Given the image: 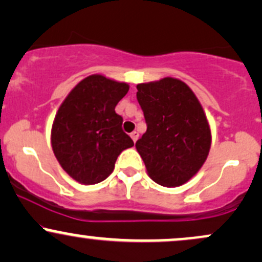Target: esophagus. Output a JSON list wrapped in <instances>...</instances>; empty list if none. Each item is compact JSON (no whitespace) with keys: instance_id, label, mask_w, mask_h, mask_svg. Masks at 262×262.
Listing matches in <instances>:
<instances>
[{"instance_id":"esophagus-1","label":"esophagus","mask_w":262,"mask_h":262,"mask_svg":"<svg viewBox=\"0 0 262 262\" xmlns=\"http://www.w3.org/2000/svg\"><path fill=\"white\" fill-rule=\"evenodd\" d=\"M138 137H139V134H138V132L134 130V132H132V133H130V138H132V139H133L134 143L138 140Z\"/></svg>"}]
</instances>
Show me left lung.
<instances>
[{"label": "left lung", "mask_w": 262, "mask_h": 262, "mask_svg": "<svg viewBox=\"0 0 262 262\" xmlns=\"http://www.w3.org/2000/svg\"><path fill=\"white\" fill-rule=\"evenodd\" d=\"M146 132L135 143L149 176L176 187L202 167L210 148V129L203 108L182 81L165 77L137 86Z\"/></svg>", "instance_id": "8db88e82"}]
</instances>
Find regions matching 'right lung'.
I'll list each match as a JSON object with an SVG mask.
<instances>
[{
    "label": "right lung",
    "instance_id": "1",
    "mask_svg": "<svg viewBox=\"0 0 262 262\" xmlns=\"http://www.w3.org/2000/svg\"><path fill=\"white\" fill-rule=\"evenodd\" d=\"M128 90L127 83L91 75L60 106L52 129L53 151L77 182L95 185L106 180L118 155L134 145L114 111Z\"/></svg>",
    "mask_w": 262,
    "mask_h": 262
}]
</instances>
